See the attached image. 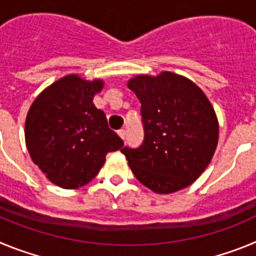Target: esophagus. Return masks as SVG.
Here are the masks:
<instances>
[{"instance_id":"34e87169","label":"esophagus","mask_w":256,"mask_h":256,"mask_svg":"<svg viewBox=\"0 0 256 256\" xmlns=\"http://www.w3.org/2000/svg\"><path fill=\"white\" fill-rule=\"evenodd\" d=\"M118 134H119V137H120L122 140H126V130H120L119 132H118Z\"/></svg>"}]
</instances>
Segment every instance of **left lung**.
I'll return each instance as SVG.
<instances>
[{
  "instance_id": "8db88e82",
  "label": "left lung",
  "mask_w": 256,
  "mask_h": 256,
  "mask_svg": "<svg viewBox=\"0 0 256 256\" xmlns=\"http://www.w3.org/2000/svg\"><path fill=\"white\" fill-rule=\"evenodd\" d=\"M128 88L141 102L144 130L140 148H122L136 178L156 194L190 186L218 144V119L208 97L192 80L170 72L137 76Z\"/></svg>"
}]
</instances>
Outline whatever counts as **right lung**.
Segmentation results:
<instances>
[{
    "label": "right lung",
    "instance_id": "obj_1",
    "mask_svg": "<svg viewBox=\"0 0 256 256\" xmlns=\"http://www.w3.org/2000/svg\"><path fill=\"white\" fill-rule=\"evenodd\" d=\"M102 87L101 79L90 82L70 74L40 92L29 108V155L61 188L87 184L102 168L106 154L123 146V140L108 128L105 112L94 105Z\"/></svg>",
    "mask_w": 256,
    "mask_h": 256
}]
</instances>
